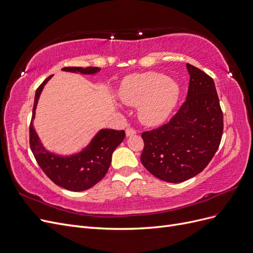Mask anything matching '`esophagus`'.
<instances>
[{
  "label": "esophagus",
  "instance_id": "obj_1",
  "mask_svg": "<svg viewBox=\"0 0 253 253\" xmlns=\"http://www.w3.org/2000/svg\"><path fill=\"white\" fill-rule=\"evenodd\" d=\"M136 134V130L132 129V128H127L126 129V135L127 136H131V135H134Z\"/></svg>",
  "mask_w": 253,
  "mask_h": 253
}]
</instances>
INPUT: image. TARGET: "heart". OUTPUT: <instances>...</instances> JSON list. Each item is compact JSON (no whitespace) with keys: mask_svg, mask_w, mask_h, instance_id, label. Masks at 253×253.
<instances>
[{"mask_svg":"<svg viewBox=\"0 0 253 253\" xmlns=\"http://www.w3.org/2000/svg\"><path fill=\"white\" fill-rule=\"evenodd\" d=\"M121 101L138 106V119L145 125L163 123L171 114L179 97V86L160 73L133 74L122 81L119 88Z\"/></svg>","mask_w":253,"mask_h":253,"instance_id":"1","label":"heart"}]
</instances>
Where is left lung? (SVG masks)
<instances>
[{
	"mask_svg": "<svg viewBox=\"0 0 253 253\" xmlns=\"http://www.w3.org/2000/svg\"><path fill=\"white\" fill-rule=\"evenodd\" d=\"M186 69L189 90L179 110L168 123L142 133V164L157 178L172 183L202 172L223 133V112L212 78L190 63Z\"/></svg>",
	"mask_w": 253,
	"mask_h": 253,
	"instance_id": "8db88e82",
	"label": "left lung"
}]
</instances>
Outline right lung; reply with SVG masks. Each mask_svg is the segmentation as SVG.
<instances>
[{"instance_id": "add662e5", "label": "right lung", "mask_w": 253, "mask_h": 253, "mask_svg": "<svg viewBox=\"0 0 253 253\" xmlns=\"http://www.w3.org/2000/svg\"><path fill=\"white\" fill-rule=\"evenodd\" d=\"M62 71L93 75L100 68L67 67ZM52 76L46 78L36 89L32 119L30 123V147L37 164L49 178L63 189L73 192H81L90 189L98 183L107 173L111 163L112 152L125 138L124 130L101 129L91 142L79 153L70 156H61L45 150L33 127L35 109L42 90Z\"/></svg>"}]
</instances>
